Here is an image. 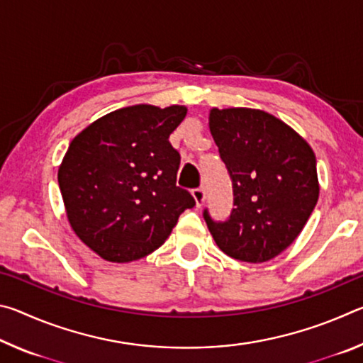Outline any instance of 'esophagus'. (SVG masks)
Wrapping results in <instances>:
<instances>
[{"instance_id": "34e87169", "label": "esophagus", "mask_w": 363, "mask_h": 363, "mask_svg": "<svg viewBox=\"0 0 363 363\" xmlns=\"http://www.w3.org/2000/svg\"><path fill=\"white\" fill-rule=\"evenodd\" d=\"M192 195H194V199H195V203H196V206H201L205 203V189H201V187H199V189H194L192 190Z\"/></svg>"}]
</instances>
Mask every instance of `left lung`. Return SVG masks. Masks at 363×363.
<instances>
[{
    "label": "left lung",
    "mask_w": 363,
    "mask_h": 363,
    "mask_svg": "<svg viewBox=\"0 0 363 363\" xmlns=\"http://www.w3.org/2000/svg\"><path fill=\"white\" fill-rule=\"evenodd\" d=\"M210 131L232 179L233 208L224 223L205 210L208 229L233 259H272L296 240L317 205L314 152L264 110L211 108Z\"/></svg>",
    "instance_id": "8db88e82"
}]
</instances>
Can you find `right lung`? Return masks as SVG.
Returning a JSON list of instances; mask_svg holds the SVG:
<instances>
[{"mask_svg":"<svg viewBox=\"0 0 363 363\" xmlns=\"http://www.w3.org/2000/svg\"><path fill=\"white\" fill-rule=\"evenodd\" d=\"M186 115L184 106L139 104L104 115L70 143L57 173L67 218L102 259L150 255L195 206L176 186L181 155L169 144Z\"/></svg>","mask_w":363,"mask_h":363,"instance_id":"right-lung-1","label":"right lung"}]
</instances>
